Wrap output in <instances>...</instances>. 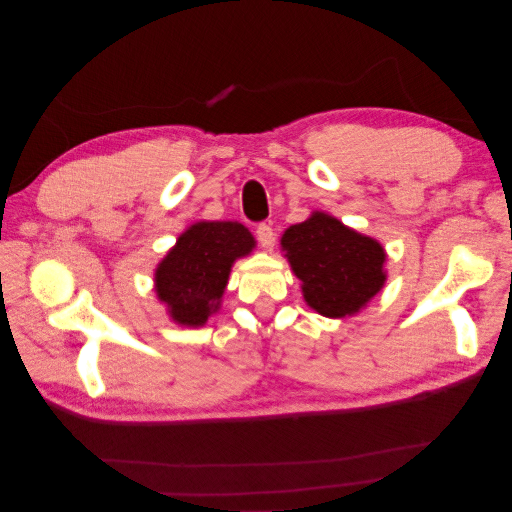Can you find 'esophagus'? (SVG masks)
<instances>
[{
  "label": "esophagus",
  "mask_w": 512,
  "mask_h": 512,
  "mask_svg": "<svg viewBox=\"0 0 512 512\" xmlns=\"http://www.w3.org/2000/svg\"><path fill=\"white\" fill-rule=\"evenodd\" d=\"M256 238L263 245V249H270L274 245V229L270 227V224H258Z\"/></svg>",
  "instance_id": "obj_1"
}]
</instances>
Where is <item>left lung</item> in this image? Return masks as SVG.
<instances>
[{"mask_svg":"<svg viewBox=\"0 0 512 512\" xmlns=\"http://www.w3.org/2000/svg\"><path fill=\"white\" fill-rule=\"evenodd\" d=\"M281 251L301 281L308 306L328 319L364 310L387 283L382 242L346 227L326 211L283 231Z\"/></svg>","mask_w":512,"mask_h":512,"instance_id":"left-lung-1","label":"left lung"}]
</instances>
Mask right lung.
Masks as SVG:
<instances>
[{
	"instance_id": "right-lung-1",
	"label": "right lung",
	"mask_w": 512,
	"mask_h": 512,
	"mask_svg": "<svg viewBox=\"0 0 512 512\" xmlns=\"http://www.w3.org/2000/svg\"><path fill=\"white\" fill-rule=\"evenodd\" d=\"M254 247L251 231L233 220H200L179 233L155 267V294L170 321L202 328L222 306L233 263Z\"/></svg>"
}]
</instances>
